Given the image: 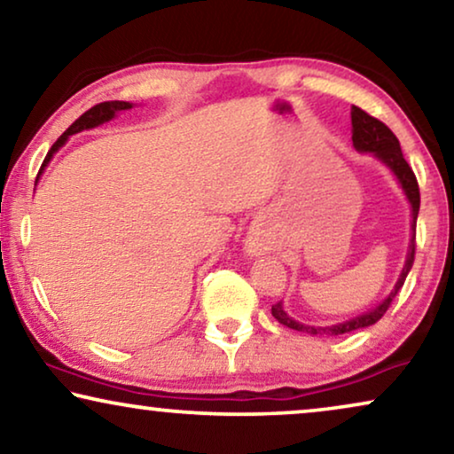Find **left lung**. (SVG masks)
<instances>
[{"label": "left lung", "instance_id": "1", "mask_svg": "<svg viewBox=\"0 0 454 454\" xmlns=\"http://www.w3.org/2000/svg\"><path fill=\"white\" fill-rule=\"evenodd\" d=\"M351 126H353V136H351L353 146H356L359 153H374V157L380 159L382 163L395 173L396 179H399L401 188H403V192H405L409 204H411L413 238H411V246H409L405 266H403V272H401L399 281H396V285H395V289L390 291V295L387 297V300H382L376 308H372V309H368V312L356 316V318L340 322V325H333V326H308V325H301V322L294 320L291 316H287V312L283 309L281 301L272 306V316H275V318L281 322L283 326L294 328V331H300L306 334H318V337H325V334H331V337H334V334H347V333L359 331V328L376 325V322L380 320L384 314H387L390 303H393L396 294L401 291L403 283H405V278L409 275V270H411L413 260H415V221H418V213H419V185H418V179H415L413 169L409 167L405 157H403L399 138H396V136L390 132V128L384 126L380 120H376V117L365 114L364 109L356 107V105H353V109H351Z\"/></svg>", "mask_w": 454, "mask_h": 454}]
</instances>
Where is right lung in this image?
Returning <instances> with one entry per match:
<instances>
[{"mask_svg": "<svg viewBox=\"0 0 454 454\" xmlns=\"http://www.w3.org/2000/svg\"><path fill=\"white\" fill-rule=\"evenodd\" d=\"M126 109H132V103H126V101H105V103H98V105H95V107H90L89 111H84V114L80 115L78 120L74 121L72 126L67 128L66 132L61 134L58 140H55V145L51 146V151L47 153L45 160H43L41 171H43V167H45V165L49 163V160H51L53 154L58 153L59 148L66 145V140L70 138L72 134H78V132H82V129H90V128L101 126V123L109 121V120H114L117 111H126ZM41 171H39V173H41Z\"/></svg>", "mask_w": 454, "mask_h": 454, "instance_id": "1", "label": "right lung"}]
</instances>
